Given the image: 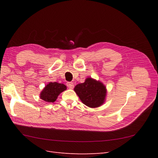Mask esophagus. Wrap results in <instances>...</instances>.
<instances>
[{
    "label": "esophagus",
    "instance_id": "esophagus-1",
    "mask_svg": "<svg viewBox=\"0 0 158 158\" xmlns=\"http://www.w3.org/2000/svg\"><path fill=\"white\" fill-rule=\"evenodd\" d=\"M67 86L69 89H73V87H74V85H73V82H69L67 83Z\"/></svg>",
    "mask_w": 158,
    "mask_h": 158
}]
</instances>
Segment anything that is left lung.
<instances>
[{"label": "left lung", "mask_w": 158, "mask_h": 158, "mask_svg": "<svg viewBox=\"0 0 158 158\" xmlns=\"http://www.w3.org/2000/svg\"><path fill=\"white\" fill-rule=\"evenodd\" d=\"M74 91L83 104L90 108H97L102 105L106 95L105 86L91 78H86L84 83L77 85Z\"/></svg>", "instance_id": "obj_1"}]
</instances>
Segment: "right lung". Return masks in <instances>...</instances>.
Segmentation results:
<instances>
[{"label": "right lung", "mask_w": 158, "mask_h": 158, "mask_svg": "<svg viewBox=\"0 0 158 158\" xmlns=\"http://www.w3.org/2000/svg\"><path fill=\"white\" fill-rule=\"evenodd\" d=\"M66 86L58 82H50L45 86L40 94V98L47 102H54L60 93L65 91Z\"/></svg>", "instance_id": "add662e5"}]
</instances>
